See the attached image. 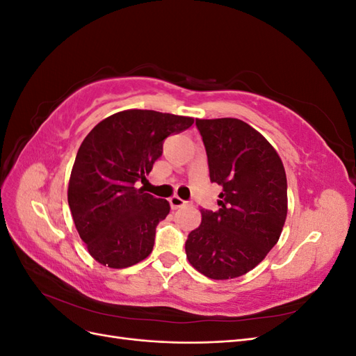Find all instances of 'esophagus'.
Masks as SVG:
<instances>
[{"instance_id": "1", "label": "esophagus", "mask_w": 356, "mask_h": 356, "mask_svg": "<svg viewBox=\"0 0 356 356\" xmlns=\"http://www.w3.org/2000/svg\"><path fill=\"white\" fill-rule=\"evenodd\" d=\"M169 202H170L172 209H178V208H181V207H184V204L187 203L186 200H182V199L178 197V196H172V197L169 199Z\"/></svg>"}]
</instances>
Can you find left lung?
Instances as JSON below:
<instances>
[{"mask_svg":"<svg viewBox=\"0 0 356 356\" xmlns=\"http://www.w3.org/2000/svg\"><path fill=\"white\" fill-rule=\"evenodd\" d=\"M207 148L209 177L222 187L217 212L200 211L186 254L202 275L239 277L277 243L288 212L286 175L272 144L239 118H196Z\"/></svg>","mask_w":356,"mask_h":356,"instance_id":"8db88e82","label":"left lung"}]
</instances>
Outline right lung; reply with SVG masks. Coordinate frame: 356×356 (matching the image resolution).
Here are the masks:
<instances>
[{"label": "right lung", "instance_id": "right-lung-1", "mask_svg": "<svg viewBox=\"0 0 356 356\" xmlns=\"http://www.w3.org/2000/svg\"><path fill=\"white\" fill-rule=\"evenodd\" d=\"M195 118L124 110L104 118L81 143L71 170L68 204L81 241L102 266L131 267L153 251L169 202L136 188L163 152L169 135Z\"/></svg>", "mask_w": 356, "mask_h": 356}]
</instances>
